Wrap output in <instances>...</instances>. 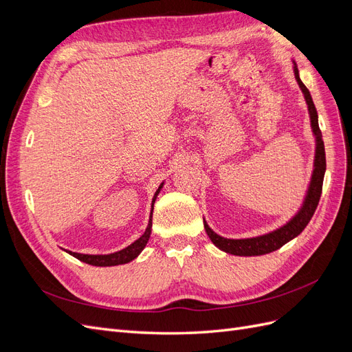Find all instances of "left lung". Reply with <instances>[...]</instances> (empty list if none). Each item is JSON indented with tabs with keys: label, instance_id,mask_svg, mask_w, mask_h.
I'll return each instance as SVG.
<instances>
[{
	"label": "left lung",
	"instance_id": "left-lung-1",
	"mask_svg": "<svg viewBox=\"0 0 352 352\" xmlns=\"http://www.w3.org/2000/svg\"><path fill=\"white\" fill-rule=\"evenodd\" d=\"M294 73H295V79H296L298 85H300V88L305 97V101L308 105V113H310V119H311L313 133L316 136L314 170H313L310 186H308V190H307V197L304 199V204H302L301 210L298 211L296 214L289 221H287L285 226L267 233V235L257 236V238H248V239L223 238V236L217 235L216 232H212L210 229V226L207 225V221L204 220V228H206L208 238L211 239L212 243L216 245L217 248H220L225 252H229L233 255H242V257H251V255H263V254H269V252L279 250L286 242H289L291 239L300 235V233L305 229L308 221L311 220V217L314 214V211L318 206V201H320L323 179H324V172H326L324 144L322 140V131H320V127H318V117H317L316 105L313 102L310 91L307 89V87L300 79V74H298V69H296L295 63H294Z\"/></svg>",
	"mask_w": 352,
	"mask_h": 352
}]
</instances>
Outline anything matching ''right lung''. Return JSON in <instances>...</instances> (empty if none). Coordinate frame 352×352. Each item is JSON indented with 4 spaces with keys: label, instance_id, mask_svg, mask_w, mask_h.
I'll list each match as a JSON object with an SVG mask.
<instances>
[{
    "label": "right lung",
    "instance_id": "right-lung-1",
    "mask_svg": "<svg viewBox=\"0 0 352 352\" xmlns=\"http://www.w3.org/2000/svg\"><path fill=\"white\" fill-rule=\"evenodd\" d=\"M163 188V184L158 186L157 192L154 194L153 198V208H151V216H150V221H148V228L145 229L144 235L136 239L133 243H131L129 247H126L122 251H117L113 254H105V255H89V254H79V252H72V251H66L70 255H73L74 258H78L83 263L91 264V265H97V267H110V265H119V264H126L132 260H135L138 255L141 254V251L145 248V245L150 239L151 235V228H153V210H154V202L157 195L160 194V189Z\"/></svg>",
    "mask_w": 352,
    "mask_h": 352
}]
</instances>
